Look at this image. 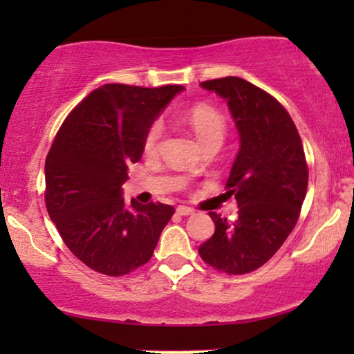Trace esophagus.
<instances>
[{
	"mask_svg": "<svg viewBox=\"0 0 354 354\" xmlns=\"http://www.w3.org/2000/svg\"><path fill=\"white\" fill-rule=\"evenodd\" d=\"M176 213L180 214V216H189V214L194 213V209L188 208V206H178L176 208Z\"/></svg>",
	"mask_w": 354,
	"mask_h": 354,
	"instance_id": "34e87169",
	"label": "esophagus"
}]
</instances>
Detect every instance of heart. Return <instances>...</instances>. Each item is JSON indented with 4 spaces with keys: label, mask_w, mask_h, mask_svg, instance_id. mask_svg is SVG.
<instances>
[{
    "label": "heart",
    "mask_w": 354,
    "mask_h": 354,
    "mask_svg": "<svg viewBox=\"0 0 354 354\" xmlns=\"http://www.w3.org/2000/svg\"><path fill=\"white\" fill-rule=\"evenodd\" d=\"M185 121L188 126L193 129V133L196 135L198 141L203 146L209 143H223L226 135V121L223 118L221 113H218L216 109L209 106H194L191 108L185 115ZM165 133V124L163 121H154L149 126L148 133L145 136V151L146 153H154L160 146L161 138Z\"/></svg>",
    "instance_id": "obj_1"
}]
</instances>
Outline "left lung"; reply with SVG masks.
Instances as JSON below:
<instances>
[{
	"label": "left lung",
	"mask_w": 354,
	"mask_h": 354,
	"mask_svg": "<svg viewBox=\"0 0 354 354\" xmlns=\"http://www.w3.org/2000/svg\"><path fill=\"white\" fill-rule=\"evenodd\" d=\"M228 103L239 149L226 183L238 218L209 213L214 234L198 248L209 266L228 274L258 270L290 236L308 189V166L298 129L273 96L250 81L226 76L201 83Z\"/></svg>",
	"instance_id": "8db88e82"
}]
</instances>
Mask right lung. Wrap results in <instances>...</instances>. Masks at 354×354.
I'll list each match as a JSON object with an SVG mask.
<instances>
[{
	"instance_id": "1",
	"label": "right lung",
	"mask_w": 354,
	"mask_h": 354,
	"mask_svg": "<svg viewBox=\"0 0 354 354\" xmlns=\"http://www.w3.org/2000/svg\"><path fill=\"white\" fill-rule=\"evenodd\" d=\"M183 86L104 84L61 124L44 165L46 208L64 245L80 261L123 276L153 256L174 208L126 203L128 166L140 161L149 126Z\"/></svg>"
}]
</instances>
